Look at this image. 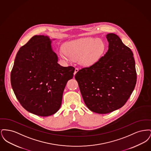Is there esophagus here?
Returning a JSON list of instances; mask_svg holds the SVG:
<instances>
[{
	"label": "esophagus",
	"instance_id": "esophagus-1",
	"mask_svg": "<svg viewBox=\"0 0 151 151\" xmlns=\"http://www.w3.org/2000/svg\"><path fill=\"white\" fill-rule=\"evenodd\" d=\"M79 71V69H78V68H75V71H74V75L76 74V73L78 72Z\"/></svg>",
	"mask_w": 151,
	"mask_h": 151
}]
</instances>
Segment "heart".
<instances>
[{
    "mask_svg": "<svg viewBox=\"0 0 151 151\" xmlns=\"http://www.w3.org/2000/svg\"><path fill=\"white\" fill-rule=\"evenodd\" d=\"M65 49H62L59 53L60 57L63 60H79L81 65L88 66L100 59L105 50V45L101 40L86 37L66 43Z\"/></svg>",
    "mask_w": 151,
    "mask_h": 151,
    "instance_id": "b5f03b06",
    "label": "heart"
}]
</instances>
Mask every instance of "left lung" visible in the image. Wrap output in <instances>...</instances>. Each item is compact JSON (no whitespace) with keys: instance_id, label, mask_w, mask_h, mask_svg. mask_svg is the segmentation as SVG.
Returning a JSON list of instances; mask_svg holds the SVG:
<instances>
[{"instance_id":"obj_1","label":"left lung","mask_w":151,"mask_h":151,"mask_svg":"<svg viewBox=\"0 0 151 151\" xmlns=\"http://www.w3.org/2000/svg\"><path fill=\"white\" fill-rule=\"evenodd\" d=\"M109 49L93 65L79 70L75 78L88 108L107 114L126 104L137 83L133 53L114 33L106 35Z\"/></svg>"}]
</instances>
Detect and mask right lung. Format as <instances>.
Here are the masks:
<instances>
[{"label":"right lung","mask_w":151,"mask_h":151,"mask_svg":"<svg viewBox=\"0 0 151 151\" xmlns=\"http://www.w3.org/2000/svg\"><path fill=\"white\" fill-rule=\"evenodd\" d=\"M75 68L58 63L47 36H35L18 51L11 73L17 99L31 113L47 116L57 112L68 80Z\"/></svg>","instance_id":"right-lung-1"}]
</instances>
